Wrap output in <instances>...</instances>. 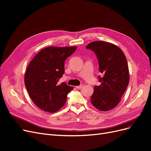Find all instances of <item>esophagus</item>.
Instances as JSON below:
<instances>
[{"label":"esophagus","mask_w":151,"mask_h":151,"mask_svg":"<svg viewBox=\"0 0 151 151\" xmlns=\"http://www.w3.org/2000/svg\"><path fill=\"white\" fill-rule=\"evenodd\" d=\"M83 86H84V85H83V84H81V85H80V86H76V88L77 89H81V88H82L83 87Z\"/></svg>","instance_id":"1"}]
</instances>
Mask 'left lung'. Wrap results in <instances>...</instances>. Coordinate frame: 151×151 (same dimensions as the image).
<instances>
[{"label":"left lung","instance_id":"8db88e82","mask_svg":"<svg viewBox=\"0 0 151 151\" xmlns=\"http://www.w3.org/2000/svg\"><path fill=\"white\" fill-rule=\"evenodd\" d=\"M86 48L96 53L99 70V86H95L91 98L96 109L108 111L114 108L121 100L129 81V73L126 56L116 45L107 42L95 41L89 43Z\"/></svg>","mask_w":151,"mask_h":151}]
</instances>
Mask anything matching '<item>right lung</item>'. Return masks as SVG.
<instances>
[{"label": "right lung", "mask_w": 151, "mask_h": 151, "mask_svg": "<svg viewBox=\"0 0 151 151\" xmlns=\"http://www.w3.org/2000/svg\"><path fill=\"white\" fill-rule=\"evenodd\" d=\"M76 47H48L39 52L26 70L24 81L27 90L37 106L55 113L65 104L67 94L73 87L58 81L65 73L66 59Z\"/></svg>", "instance_id": "right-lung-1"}]
</instances>
